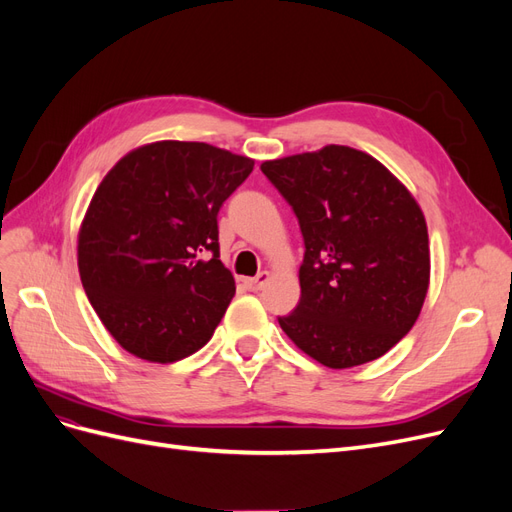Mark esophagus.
<instances>
[{
    "instance_id": "esophagus-1",
    "label": "esophagus",
    "mask_w": 512,
    "mask_h": 512,
    "mask_svg": "<svg viewBox=\"0 0 512 512\" xmlns=\"http://www.w3.org/2000/svg\"><path fill=\"white\" fill-rule=\"evenodd\" d=\"M270 280V272H259L257 276H253V278H246L244 280V285L249 287L251 291H259V289H263V285H266Z\"/></svg>"
}]
</instances>
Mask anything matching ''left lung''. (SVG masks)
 Segmentation results:
<instances>
[{"mask_svg": "<svg viewBox=\"0 0 512 512\" xmlns=\"http://www.w3.org/2000/svg\"><path fill=\"white\" fill-rule=\"evenodd\" d=\"M304 236L300 304L278 317L319 364L342 370L385 355L415 325L430 287V240L410 191L351 146L263 161Z\"/></svg>", "mask_w": 512, "mask_h": 512, "instance_id": "obj_1", "label": "left lung"}]
</instances>
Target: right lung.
<instances>
[{
	"mask_svg": "<svg viewBox=\"0 0 512 512\" xmlns=\"http://www.w3.org/2000/svg\"><path fill=\"white\" fill-rule=\"evenodd\" d=\"M253 166L206 142L163 140L104 176L80 225L78 270L127 353L172 364L212 338L236 293L219 259L217 214Z\"/></svg>",
	"mask_w": 512,
	"mask_h": 512,
	"instance_id": "obj_1",
	"label": "right lung"
}]
</instances>
